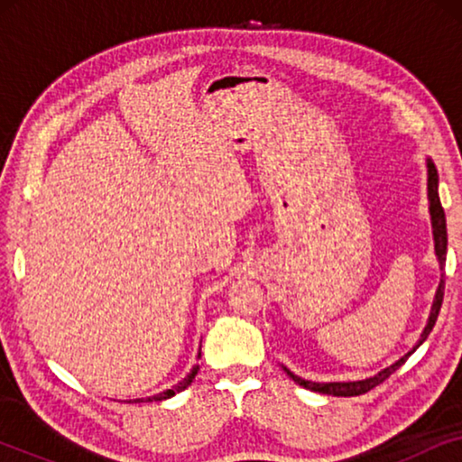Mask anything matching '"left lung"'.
<instances>
[{
  "mask_svg": "<svg viewBox=\"0 0 462 462\" xmlns=\"http://www.w3.org/2000/svg\"><path fill=\"white\" fill-rule=\"evenodd\" d=\"M438 187H439V176H438V168H435V163L431 162V157H427V199H429V214H431V229H433V244H435V256H438V263H439V269L444 271L446 267V252H448V233H446V214H444V208H441V201H439V193H438ZM441 300H444V273L439 277V283H438V290H435V296H433V305H431V311H429V318H427V326L422 328L420 332V338L416 340V345L410 349L406 356H402L397 362H393L387 368H383L381 372H376L374 376H368V378H362V381H343V383H315V381H305V378L296 376L294 372H290L286 365H282L283 370H286V374L292 378L296 384H300V387L305 389H311V391H318V393H326V395H337V397H351V395H362V393H368L370 389H374L376 384H381L383 381H387V378L393 374V372L400 368V365L406 362V359L412 356V353L419 349V346L425 343L429 334H431L435 321H438V315H439V309H441Z\"/></svg>",
  "mask_w": 462,
  "mask_h": 462,
  "instance_id": "left-lung-1",
  "label": "left lung"
}]
</instances>
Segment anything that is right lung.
<instances>
[{
	"label": "right lung",
	"instance_id": "1",
	"mask_svg": "<svg viewBox=\"0 0 462 462\" xmlns=\"http://www.w3.org/2000/svg\"><path fill=\"white\" fill-rule=\"evenodd\" d=\"M199 357H201V351L198 353V359ZM198 370H199V365H193V370L189 372V374L182 378V381L172 384V389H166V391H162V393L151 395V397H138V400H130V402H162V400H168V397H172L176 393H180V391H185L189 384L193 383V378H195V374H198Z\"/></svg>",
	"mask_w": 462,
	"mask_h": 462
}]
</instances>
